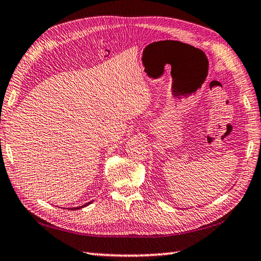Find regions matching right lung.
<instances>
[{
    "label": "right lung",
    "mask_w": 261,
    "mask_h": 261,
    "mask_svg": "<svg viewBox=\"0 0 261 261\" xmlns=\"http://www.w3.org/2000/svg\"><path fill=\"white\" fill-rule=\"evenodd\" d=\"M89 203H91V201L90 202H87V203H85L84 206H79V207H75V208H72V211H75V209H80V208H84V207H86V206H88ZM71 209V208H70Z\"/></svg>",
    "instance_id": "right-lung-1"
}]
</instances>
